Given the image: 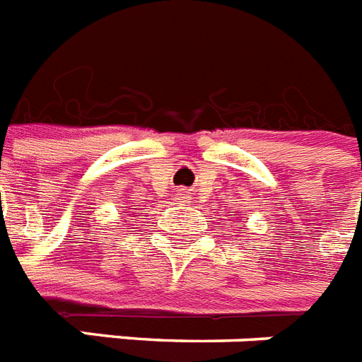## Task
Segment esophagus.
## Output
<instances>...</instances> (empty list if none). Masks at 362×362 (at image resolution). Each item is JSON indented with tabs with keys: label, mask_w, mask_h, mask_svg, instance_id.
I'll use <instances>...</instances> for the list:
<instances>
[{
	"label": "esophagus",
	"mask_w": 362,
	"mask_h": 362,
	"mask_svg": "<svg viewBox=\"0 0 362 362\" xmlns=\"http://www.w3.org/2000/svg\"><path fill=\"white\" fill-rule=\"evenodd\" d=\"M177 198L179 199H187V198H189V192H187L185 189H179L177 190Z\"/></svg>",
	"instance_id": "34e87169"
}]
</instances>
